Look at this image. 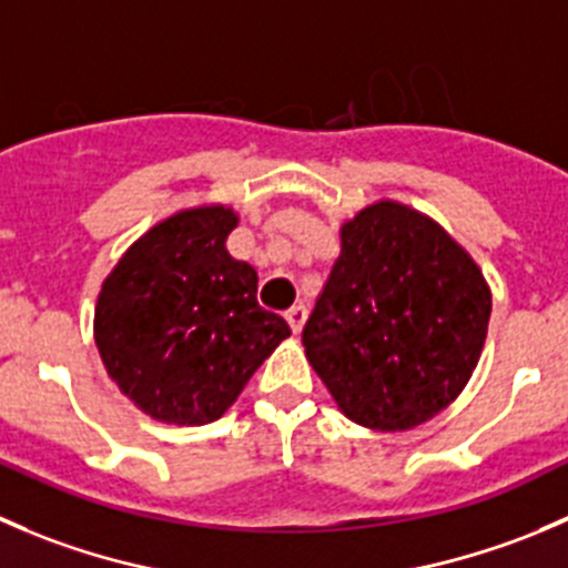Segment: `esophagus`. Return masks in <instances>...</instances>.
I'll return each mask as SVG.
<instances>
[{"instance_id":"obj_1","label":"esophagus","mask_w":568,"mask_h":568,"mask_svg":"<svg viewBox=\"0 0 568 568\" xmlns=\"http://www.w3.org/2000/svg\"><path fill=\"white\" fill-rule=\"evenodd\" d=\"M306 306H301V303H297V306H292V308H286V323H290V328H292V334H301L303 331V325H306Z\"/></svg>"}]
</instances>
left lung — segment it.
<instances>
[{
    "label": "left lung",
    "instance_id": "1",
    "mask_svg": "<svg viewBox=\"0 0 568 568\" xmlns=\"http://www.w3.org/2000/svg\"><path fill=\"white\" fill-rule=\"evenodd\" d=\"M491 292L430 217L378 201L342 226V254L303 347L347 419L412 430L450 406L480 358Z\"/></svg>",
    "mask_w": 568,
    "mask_h": 568
}]
</instances>
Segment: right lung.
<instances>
[{"label":"right lung","mask_w":568,"mask_h":568,"mask_svg":"<svg viewBox=\"0 0 568 568\" xmlns=\"http://www.w3.org/2000/svg\"><path fill=\"white\" fill-rule=\"evenodd\" d=\"M229 206L171 215L106 276L95 345L118 389L149 417L206 425L223 417L262 362L290 336L256 301L260 276L226 251Z\"/></svg>","instance_id":"add662e5"}]
</instances>
